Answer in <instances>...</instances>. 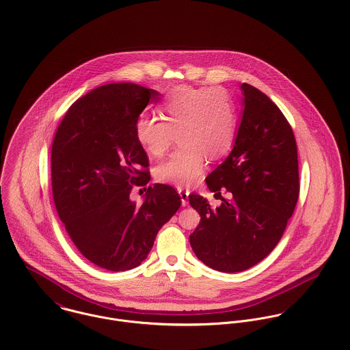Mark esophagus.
Masks as SVG:
<instances>
[{"label": "esophagus", "instance_id": "34e87169", "mask_svg": "<svg viewBox=\"0 0 350 350\" xmlns=\"http://www.w3.org/2000/svg\"><path fill=\"white\" fill-rule=\"evenodd\" d=\"M178 194H180V197H181V204H183V206H185V205H188V197H189V191L188 189H178Z\"/></svg>", "mask_w": 350, "mask_h": 350}]
</instances>
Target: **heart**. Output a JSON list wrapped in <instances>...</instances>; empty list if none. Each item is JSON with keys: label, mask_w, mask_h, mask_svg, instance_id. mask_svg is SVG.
Here are the masks:
<instances>
[{"label": "heart", "mask_w": 350, "mask_h": 350, "mask_svg": "<svg viewBox=\"0 0 350 350\" xmlns=\"http://www.w3.org/2000/svg\"><path fill=\"white\" fill-rule=\"evenodd\" d=\"M161 119L142 114L135 122V137L152 157L166 153L178 137L180 148L156 167L158 181L188 187L204 170L206 157L224 156L234 138L236 110L230 94L220 87L180 85L159 105Z\"/></svg>", "instance_id": "obj_1"}]
</instances>
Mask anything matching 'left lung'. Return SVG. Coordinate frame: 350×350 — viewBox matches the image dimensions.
Masks as SVG:
<instances>
[{
	"label": "left lung",
	"mask_w": 350,
	"mask_h": 350,
	"mask_svg": "<svg viewBox=\"0 0 350 350\" xmlns=\"http://www.w3.org/2000/svg\"><path fill=\"white\" fill-rule=\"evenodd\" d=\"M240 90L244 109L232 152L205 178L221 204L213 209L205 197L189 194L201 217L191 245L204 265L221 272L244 271L263 260L279 243L299 196L290 123L266 94L247 83Z\"/></svg>",
	"instance_id": "1"
}]
</instances>
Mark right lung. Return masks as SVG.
I'll use <instances>...</instances> for the list:
<instances>
[{
    "label": "right lung",
    "instance_id": "right-lung-1",
    "mask_svg": "<svg viewBox=\"0 0 350 350\" xmlns=\"http://www.w3.org/2000/svg\"><path fill=\"white\" fill-rule=\"evenodd\" d=\"M158 99L156 90L134 83L98 87L68 109L53 138L57 215L80 254L109 271L139 266L181 205L176 189L165 184L149 187L139 205L130 198L133 185L150 181L135 122Z\"/></svg>",
    "mask_w": 350,
    "mask_h": 350
}]
</instances>
